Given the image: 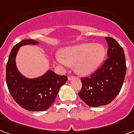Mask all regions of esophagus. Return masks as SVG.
Returning <instances> with one entry per match:
<instances>
[{
	"instance_id": "1",
	"label": "esophagus",
	"mask_w": 134,
	"mask_h": 134,
	"mask_svg": "<svg viewBox=\"0 0 134 134\" xmlns=\"http://www.w3.org/2000/svg\"><path fill=\"white\" fill-rule=\"evenodd\" d=\"M75 78L74 76H68V80L69 81H71L72 79H74Z\"/></svg>"
}]
</instances>
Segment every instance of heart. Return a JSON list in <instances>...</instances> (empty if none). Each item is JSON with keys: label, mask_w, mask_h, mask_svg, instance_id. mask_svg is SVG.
Returning <instances> with one entry per match:
<instances>
[{"label": "heart", "mask_w": 134, "mask_h": 134, "mask_svg": "<svg viewBox=\"0 0 134 134\" xmlns=\"http://www.w3.org/2000/svg\"><path fill=\"white\" fill-rule=\"evenodd\" d=\"M105 48L101 44L84 43L64 48L57 62L62 65H74L77 73L87 75L98 67L105 56Z\"/></svg>", "instance_id": "obj_1"}]
</instances>
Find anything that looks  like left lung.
Instances as JSON below:
<instances>
[{
    "instance_id": "8db88e82",
    "label": "left lung",
    "mask_w": 134,
    "mask_h": 134,
    "mask_svg": "<svg viewBox=\"0 0 134 134\" xmlns=\"http://www.w3.org/2000/svg\"><path fill=\"white\" fill-rule=\"evenodd\" d=\"M108 59L89 77L81 78L80 98L89 107L110 103L119 94L126 75V65L123 48L113 38L105 37Z\"/></svg>"
}]
</instances>
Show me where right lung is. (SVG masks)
Instances as JSON below:
<instances>
[{
  "label": "right lung",
  "mask_w": 134,
  "mask_h": 134,
  "mask_svg": "<svg viewBox=\"0 0 134 134\" xmlns=\"http://www.w3.org/2000/svg\"><path fill=\"white\" fill-rule=\"evenodd\" d=\"M37 41L23 40L13 47L6 65V83L10 95L18 105L28 111L48 110L58 95L60 87L67 81V76H59L48 70L38 78L28 79L20 74L15 63L18 50L24 45H37Z\"/></svg>",
  "instance_id": "obj_1"
}]
</instances>
